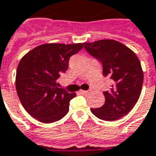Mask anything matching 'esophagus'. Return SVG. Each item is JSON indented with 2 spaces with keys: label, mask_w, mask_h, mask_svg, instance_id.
Returning a JSON list of instances; mask_svg holds the SVG:
<instances>
[{
  "label": "esophagus",
  "mask_w": 156,
  "mask_h": 156,
  "mask_svg": "<svg viewBox=\"0 0 156 156\" xmlns=\"http://www.w3.org/2000/svg\"><path fill=\"white\" fill-rule=\"evenodd\" d=\"M79 92L82 93V94H88V91H87V90H80Z\"/></svg>",
  "instance_id": "obj_1"
}]
</instances>
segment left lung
I'll return each instance as SVG.
<instances>
[{"mask_svg":"<svg viewBox=\"0 0 156 156\" xmlns=\"http://www.w3.org/2000/svg\"><path fill=\"white\" fill-rule=\"evenodd\" d=\"M85 50L103 65V74L112 80L110 90L105 91V105L91 109L97 117L115 121L127 115L140 98L143 72L136 54L119 41L101 40L83 43Z\"/></svg>","mask_w":156,"mask_h":156,"instance_id":"obj_1","label":"left lung"}]
</instances>
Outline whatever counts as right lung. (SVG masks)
<instances>
[{"mask_svg": "<svg viewBox=\"0 0 156 156\" xmlns=\"http://www.w3.org/2000/svg\"><path fill=\"white\" fill-rule=\"evenodd\" d=\"M83 46V43L42 44L20 59L16 71V91L25 110L38 121H58L69 111L70 101L76 93L58 88L57 80L67 70L71 56Z\"/></svg>", "mask_w": 156, "mask_h": 156, "instance_id": "obj_1", "label": "right lung"}]
</instances>
